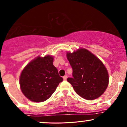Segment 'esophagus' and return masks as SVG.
I'll list each match as a JSON object with an SVG mask.
<instances>
[{
	"mask_svg": "<svg viewBox=\"0 0 127 127\" xmlns=\"http://www.w3.org/2000/svg\"><path fill=\"white\" fill-rule=\"evenodd\" d=\"M67 75L64 76H63V79L64 80H66L67 79Z\"/></svg>",
	"mask_w": 127,
	"mask_h": 127,
	"instance_id": "obj_1",
	"label": "esophagus"
}]
</instances>
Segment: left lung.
Returning a JSON list of instances; mask_svg holds the SVG:
<instances>
[{
	"label": "left lung",
	"instance_id": "left-lung-1",
	"mask_svg": "<svg viewBox=\"0 0 127 127\" xmlns=\"http://www.w3.org/2000/svg\"><path fill=\"white\" fill-rule=\"evenodd\" d=\"M73 70L72 78L67 81L76 93L86 100H94L101 96L107 88L109 75L101 61L85 49L67 54Z\"/></svg>",
	"mask_w": 127,
	"mask_h": 127
}]
</instances>
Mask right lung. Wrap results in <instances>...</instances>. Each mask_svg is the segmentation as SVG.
Segmentation results:
<instances>
[{
	"mask_svg": "<svg viewBox=\"0 0 127 127\" xmlns=\"http://www.w3.org/2000/svg\"><path fill=\"white\" fill-rule=\"evenodd\" d=\"M53 57H38L22 71L20 84L21 91L29 100L42 102L48 99L63 81L53 65Z\"/></svg>",
	"mask_w": 127,
	"mask_h": 127,
	"instance_id": "1",
	"label": "right lung"
}]
</instances>
